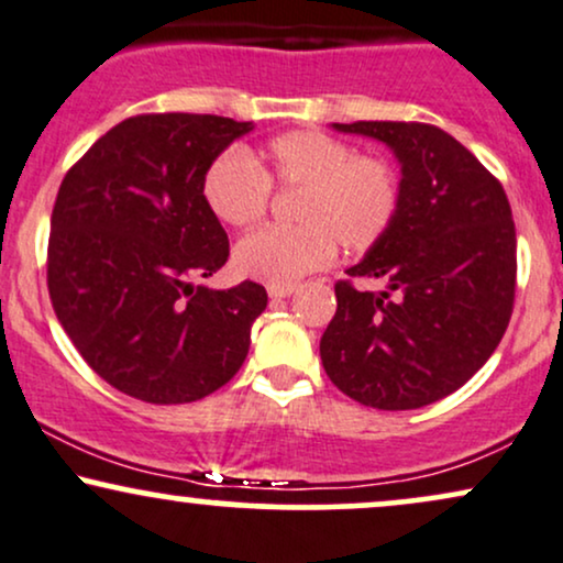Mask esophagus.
<instances>
[{
    "label": "esophagus",
    "instance_id": "esophagus-1",
    "mask_svg": "<svg viewBox=\"0 0 563 563\" xmlns=\"http://www.w3.org/2000/svg\"><path fill=\"white\" fill-rule=\"evenodd\" d=\"M294 290H296V286H269L267 294H269V299H288Z\"/></svg>",
    "mask_w": 563,
    "mask_h": 563
}]
</instances>
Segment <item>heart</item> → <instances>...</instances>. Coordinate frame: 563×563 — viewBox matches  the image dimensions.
Here are the masks:
<instances>
[{
    "label": "heart",
    "instance_id": "heart-1",
    "mask_svg": "<svg viewBox=\"0 0 563 563\" xmlns=\"http://www.w3.org/2000/svg\"><path fill=\"white\" fill-rule=\"evenodd\" d=\"M269 186L299 188L294 228H262L239 241L233 262L241 275L269 286H294L335 256L364 252L388 233L401 205V180L385 159L356 157L346 141L320 131L283 133L252 159L243 148L217 154L201 194L217 220L249 228L269 205Z\"/></svg>",
    "mask_w": 563,
    "mask_h": 563
}]
</instances>
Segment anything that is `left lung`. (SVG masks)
I'll use <instances>...</instances> for the list:
<instances>
[{
	"mask_svg": "<svg viewBox=\"0 0 563 563\" xmlns=\"http://www.w3.org/2000/svg\"><path fill=\"white\" fill-rule=\"evenodd\" d=\"M330 128L390 148L401 165V205L388 233L346 269L380 277V294L335 286L322 367L358 404L419 409L462 388L509 328L517 286L509 199L475 154L435 125Z\"/></svg>",
	"mask_w": 563,
	"mask_h": 563,
	"instance_id": "1",
	"label": "left lung"
}]
</instances>
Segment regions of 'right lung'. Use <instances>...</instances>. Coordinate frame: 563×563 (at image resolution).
Wrapping results in <instances>:
<instances>
[{
  "instance_id": "1",
  "label": "right lung",
  "mask_w": 563,
  "mask_h": 563,
  "mask_svg": "<svg viewBox=\"0 0 563 563\" xmlns=\"http://www.w3.org/2000/svg\"><path fill=\"white\" fill-rule=\"evenodd\" d=\"M254 131L217 114H139L107 131L59 186L46 283L59 324L101 380L146 404L222 388L267 307L260 283L196 286L228 262L201 180Z\"/></svg>"
}]
</instances>
